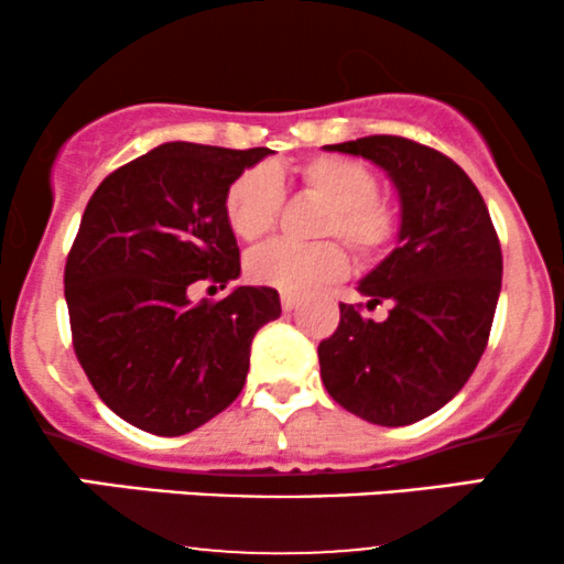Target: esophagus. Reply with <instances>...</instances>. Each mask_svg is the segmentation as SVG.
<instances>
[{
    "label": "esophagus",
    "mask_w": 564,
    "mask_h": 564,
    "mask_svg": "<svg viewBox=\"0 0 564 564\" xmlns=\"http://www.w3.org/2000/svg\"><path fill=\"white\" fill-rule=\"evenodd\" d=\"M296 304H300V296L291 294V291H283V294H281V307H283V313H291V310H294Z\"/></svg>",
    "instance_id": "obj_1"
}]
</instances>
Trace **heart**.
Masks as SVG:
<instances>
[{
	"instance_id": "b5f03b06",
	"label": "heart",
	"mask_w": 564,
	"mask_h": 564,
	"mask_svg": "<svg viewBox=\"0 0 564 564\" xmlns=\"http://www.w3.org/2000/svg\"><path fill=\"white\" fill-rule=\"evenodd\" d=\"M304 191L313 193L328 212L321 217L318 236H339L364 260H373L398 236V212L377 196V177L360 161L313 156L296 170ZM283 187L273 166H251L232 180L225 193V219L241 241H260L275 228ZM347 273V254L336 241L291 243L273 241L246 257V275L260 286L302 294Z\"/></svg>"
}]
</instances>
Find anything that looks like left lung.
Masks as SVG:
<instances>
[{
    "mask_svg": "<svg viewBox=\"0 0 564 564\" xmlns=\"http://www.w3.org/2000/svg\"><path fill=\"white\" fill-rule=\"evenodd\" d=\"M364 156L398 191V243L358 283L384 321L339 304L321 341V379L341 408L379 426L426 419L467 384L488 345L501 291V246L488 206L448 156L394 134L326 145Z\"/></svg>",
    "mask_w": 564,
    "mask_h": 564,
    "instance_id": "left-lung-1",
    "label": "left lung"
}]
</instances>
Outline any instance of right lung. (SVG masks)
Instances as JSON below:
<instances>
[{"instance_id":"right-lung-1","label":"right lung","mask_w":564,"mask_h":564,"mask_svg":"<svg viewBox=\"0 0 564 564\" xmlns=\"http://www.w3.org/2000/svg\"><path fill=\"white\" fill-rule=\"evenodd\" d=\"M270 153L164 142L108 174L84 209L63 278L74 349L102 403L138 430L177 437L225 411L251 339L281 315L268 286L191 302L193 286L241 275L225 193Z\"/></svg>"}]
</instances>
